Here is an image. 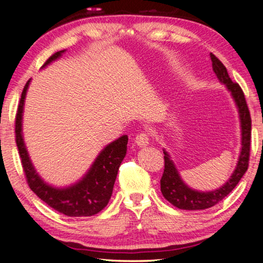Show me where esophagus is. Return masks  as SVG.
<instances>
[{"label":"esophagus","instance_id":"esophagus-1","mask_svg":"<svg viewBox=\"0 0 263 263\" xmlns=\"http://www.w3.org/2000/svg\"><path fill=\"white\" fill-rule=\"evenodd\" d=\"M135 141L139 147H146V146L149 144V137L147 133H144V132L138 133Z\"/></svg>","mask_w":263,"mask_h":263}]
</instances>
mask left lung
<instances>
[{"label":"left lung","mask_w":263,"mask_h":263,"mask_svg":"<svg viewBox=\"0 0 263 263\" xmlns=\"http://www.w3.org/2000/svg\"><path fill=\"white\" fill-rule=\"evenodd\" d=\"M210 58L213 72L217 75L219 82L224 84L225 88L228 89L234 102L235 108H237L240 123V146L241 147H240L237 164H235V168L230 179L219 188L209 191L196 190L186 184L181 177L179 169L172 160V157L163 148L164 171L161 181H160L161 193L169 203H172L176 208L182 209V210H204V209L216 205L235 188V185L239 183V181L241 180L248 168L252 121L245 95L239 84L233 83L232 80L230 79L228 69L221 64L220 60L217 59L216 55H213L212 53H210Z\"/></svg>","instance_id":"8db88e82"}]
</instances>
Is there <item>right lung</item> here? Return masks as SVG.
<instances>
[{"label": "right lung", "instance_id": "add662e5", "mask_svg": "<svg viewBox=\"0 0 263 263\" xmlns=\"http://www.w3.org/2000/svg\"><path fill=\"white\" fill-rule=\"evenodd\" d=\"M65 52L66 50H62L54 53L45 62L42 69L60 59ZM30 82L31 79L26 82L22 92L15 128L16 144L20 151L22 166H23L29 186L47 205L66 216H94L103 210L112 195L119 166L126 155L128 137L124 135L106 145L95 158L86 174L74 183L66 186H55L47 183L34 168L23 137V112Z\"/></svg>", "mask_w": 263, "mask_h": 263}]
</instances>
